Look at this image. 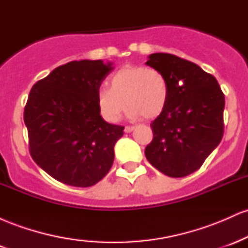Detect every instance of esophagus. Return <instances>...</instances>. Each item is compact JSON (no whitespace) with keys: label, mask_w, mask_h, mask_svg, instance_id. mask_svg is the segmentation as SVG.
<instances>
[{"label":"esophagus","mask_w":248,"mask_h":248,"mask_svg":"<svg viewBox=\"0 0 248 248\" xmlns=\"http://www.w3.org/2000/svg\"><path fill=\"white\" fill-rule=\"evenodd\" d=\"M133 129H134V126H126V127H124V132H126V133H130Z\"/></svg>","instance_id":"1"}]
</instances>
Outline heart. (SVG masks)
Instances as JSON below:
<instances>
[{"mask_svg":"<svg viewBox=\"0 0 248 248\" xmlns=\"http://www.w3.org/2000/svg\"><path fill=\"white\" fill-rule=\"evenodd\" d=\"M109 88L96 93L100 114L116 122L128 109L130 119L157 118L169 100V82L161 71L147 66H124L108 80Z\"/></svg>","mask_w":248,"mask_h":248,"instance_id":"heart-1","label":"heart"}]
</instances>
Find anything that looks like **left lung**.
I'll return each mask as SVG.
<instances>
[{"label": "left lung", "mask_w": 248, "mask_h": 248, "mask_svg": "<svg viewBox=\"0 0 248 248\" xmlns=\"http://www.w3.org/2000/svg\"><path fill=\"white\" fill-rule=\"evenodd\" d=\"M146 64L166 76L170 93L150 124L154 136L144 154L158 171L184 177L198 170L223 139L224 93L212 75L175 55L153 53Z\"/></svg>", "instance_id": "1"}]
</instances>
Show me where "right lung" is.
<instances>
[{"label":"right lung","mask_w":248,"mask_h":248,"mask_svg":"<svg viewBox=\"0 0 248 248\" xmlns=\"http://www.w3.org/2000/svg\"><path fill=\"white\" fill-rule=\"evenodd\" d=\"M113 70L102 61L70 62L33 85L24 108L32 160L51 177L87 187L112 168L124 126L101 118L96 93Z\"/></svg>","instance_id":"right-lung-1"}]
</instances>
